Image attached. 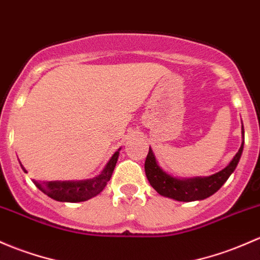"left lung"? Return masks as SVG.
<instances>
[{
  "label": "left lung",
  "mask_w": 260,
  "mask_h": 260,
  "mask_svg": "<svg viewBox=\"0 0 260 260\" xmlns=\"http://www.w3.org/2000/svg\"><path fill=\"white\" fill-rule=\"evenodd\" d=\"M242 137L243 142L239 151L234 155L233 159L229 165L219 171L218 173L212 174L208 177H193V178H177L171 176L160 168L155 155L149 147V152L147 154L146 162H144V171L151 185L159 193L160 196L172 198L179 202H194L202 201L208 197L213 196L220 187L226 182L234 169L238 166L240 157L244 147V128L242 125Z\"/></svg>",
  "instance_id": "8db88e82"
}]
</instances>
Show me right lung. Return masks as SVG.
I'll list each match as a JSON object with an SVG mask.
<instances>
[{"instance_id":"right-lung-1","label":"right lung","mask_w":260,"mask_h":260,"mask_svg":"<svg viewBox=\"0 0 260 260\" xmlns=\"http://www.w3.org/2000/svg\"><path fill=\"white\" fill-rule=\"evenodd\" d=\"M119 151H121V148L114 152V154L108 160L103 171L94 178L83 180H51V182L43 183L34 180V183L41 192H43L54 201L68 202V203L88 201V199L100 194L107 185L108 180L111 179L112 173L114 171V167H116L117 159H118ZM21 168L24 173H27L26 168L22 165Z\"/></svg>"}]
</instances>
